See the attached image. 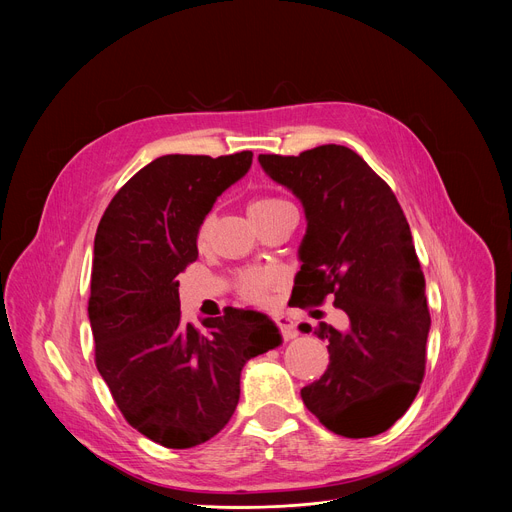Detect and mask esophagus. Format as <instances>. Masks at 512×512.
Returning <instances> with one entry per match:
<instances>
[{
	"instance_id": "obj_1",
	"label": "esophagus",
	"mask_w": 512,
	"mask_h": 512,
	"mask_svg": "<svg viewBox=\"0 0 512 512\" xmlns=\"http://www.w3.org/2000/svg\"><path fill=\"white\" fill-rule=\"evenodd\" d=\"M277 326H279V330H281V334H283L285 340H294V338L298 336V332H296V328H294V320H291L287 314L277 316Z\"/></svg>"
}]
</instances>
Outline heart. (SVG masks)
Instances as JSON below:
<instances>
[{
    "label": "heart",
    "mask_w": 512,
    "mask_h": 512,
    "mask_svg": "<svg viewBox=\"0 0 512 512\" xmlns=\"http://www.w3.org/2000/svg\"><path fill=\"white\" fill-rule=\"evenodd\" d=\"M281 202H285V200H281V198H271V196H263V198H257V200L251 202L249 212L265 210V208L277 206V204H281ZM210 225H212V218L206 216L204 223L200 225V237H206V235H208ZM273 279H275V277H273L271 271H249V273L243 275L241 287H243V291H245V294H247L249 298H261V296L265 294V289L273 283Z\"/></svg>",
    "instance_id": "1"
}]
</instances>
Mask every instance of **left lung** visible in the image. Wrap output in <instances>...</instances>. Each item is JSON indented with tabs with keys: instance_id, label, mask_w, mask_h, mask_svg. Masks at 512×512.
Instances as JSON below:
<instances>
[{
	"instance_id": "left-lung-1",
	"label": "left lung",
	"mask_w": 512,
	"mask_h": 512,
	"mask_svg": "<svg viewBox=\"0 0 512 512\" xmlns=\"http://www.w3.org/2000/svg\"><path fill=\"white\" fill-rule=\"evenodd\" d=\"M259 164L296 194L308 223L289 302L306 308L334 296L348 316L346 330L320 322L330 364L302 399L338 435H379L409 409L425 373L431 318L407 218L387 182L344 145L261 154Z\"/></svg>"
}]
</instances>
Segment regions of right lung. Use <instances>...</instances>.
<instances>
[{"label":"right lung","instance_id":"obj_1","mask_svg":"<svg viewBox=\"0 0 512 512\" xmlns=\"http://www.w3.org/2000/svg\"><path fill=\"white\" fill-rule=\"evenodd\" d=\"M253 154H170L141 168L107 206L97 235L89 320L95 362L119 411L152 442L186 450L233 417L241 371L281 344L275 322L231 308L182 320L176 275L198 257V231Z\"/></svg>","mask_w":512,"mask_h":512}]
</instances>
